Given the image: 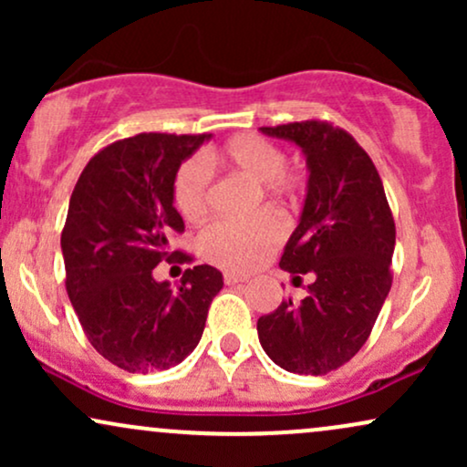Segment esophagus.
<instances>
[{
    "mask_svg": "<svg viewBox=\"0 0 467 467\" xmlns=\"http://www.w3.org/2000/svg\"><path fill=\"white\" fill-rule=\"evenodd\" d=\"M245 281H248L245 275H234V272H226V275H223V283H226V285H239V283Z\"/></svg>",
    "mask_w": 467,
    "mask_h": 467,
    "instance_id": "34e87169",
    "label": "esophagus"
}]
</instances>
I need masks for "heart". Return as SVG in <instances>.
I'll use <instances>...</instances> for the list:
<instances>
[{"instance_id":"obj_1","label":"heart","mask_w":467,"mask_h":467,"mask_svg":"<svg viewBox=\"0 0 467 467\" xmlns=\"http://www.w3.org/2000/svg\"><path fill=\"white\" fill-rule=\"evenodd\" d=\"M223 169L254 182L267 206L287 211L301 191V175L289 171L283 149L256 133H241L213 153ZM211 175L200 160L180 164L173 182V200L186 222H202L208 213ZM259 203V197H256ZM285 230L272 213H256L245 222H217L200 237V252L213 265L230 272H250L281 245Z\"/></svg>"}]
</instances>
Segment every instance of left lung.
<instances>
[{"instance_id":"8db88e82","label":"left lung","mask_w":467,"mask_h":467,"mask_svg":"<svg viewBox=\"0 0 467 467\" xmlns=\"http://www.w3.org/2000/svg\"><path fill=\"white\" fill-rule=\"evenodd\" d=\"M261 131L296 142L307 155L301 223L278 265L294 283L314 278L301 303L287 298L261 316L259 342L285 371L325 375L362 349L387 301L393 213L373 160L351 133L316 118Z\"/></svg>"}]
</instances>
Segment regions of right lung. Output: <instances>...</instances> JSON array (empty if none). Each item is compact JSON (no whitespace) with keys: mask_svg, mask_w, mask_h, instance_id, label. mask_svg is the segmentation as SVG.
<instances>
[{"mask_svg":"<svg viewBox=\"0 0 467 467\" xmlns=\"http://www.w3.org/2000/svg\"><path fill=\"white\" fill-rule=\"evenodd\" d=\"M211 133H138L89 160L69 197L61 233L66 289L80 327L105 360L130 373L166 371L195 349L222 272L192 265L180 287L158 283L160 261L192 264L171 252L184 233L173 206L180 164Z\"/></svg>","mask_w":467,"mask_h":467,"instance_id":"obj_1","label":"right lung"}]
</instances>
